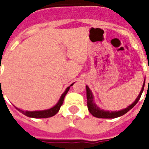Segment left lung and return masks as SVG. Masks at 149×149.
<instances>
[{
  "mask_svg": "<svg viewBox=\"0 0 149 149\" xmlns=\"http://www.w3.org/2000/svg\"><path fill=\"white\" fill-rule=\"evenodd\" d=\"M145 83H146V77H145V79H144V83L143 85H142V87H141V91H140L139 96L137 97L136 100H135L132 104H130L129 106H127L126 108L122 109V110H120V111H104L103 109L100 108L99 107L95 104V102H94V97H93V93H92L91 90L89 88V86H86V98H87V107H88V110L89 111H90V113H91L93 116L96 117V118H116L124 115V114H125L127 112H128L131 109L133 108V107L135 106V104L139 102V99H140L141 94H142V92H143L144 91Z\"/></svg>",
  "mask_w": 149,
  "mask_h": 149,
  "instance_id": "left-lung-1",
  "label": "left lung"
}]
</instances>
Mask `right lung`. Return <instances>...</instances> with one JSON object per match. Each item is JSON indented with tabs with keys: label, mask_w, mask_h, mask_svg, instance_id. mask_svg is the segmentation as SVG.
I'll list each match as a JSON object with an SVG mask.
<instances>
[{
	"label": "right lung",
	"mask_w": 149,
	"mask_h": 149,
	"mask_svg": "<svg viewBox=\"0 0 149 149\" xmlns=\"http://www.w3.org/2000/svg\"><path fill=\"white\" fill-rule=\"evenodd\" d=\"M74 84H72L70 86H68L67 88L65 89V91L63 92V93L61 95L60 98L58 100V101L57 102V104L53 106L52 107L49 109H47V110H43V111H23V110H21V109L16 107V109H17V111H19L21 113H22L23 114H24L27 117H29V118H51L52 116L56 115V113H58L59 109H60L62 104H63V101H64V98H65V96L66 95V93H68V91L70 90V86H72Z\"/></svg>",
	"instance_id": "right-lung-1"
}]
</instances>
